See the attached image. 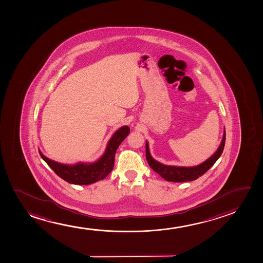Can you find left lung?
Returning a JSON list of instances; mask_svg holds the SVG:
<instances>
[{
	"label": "left lung",
	"mask_w": 263,
	"mask_h": 263,
	"mask_svg": "<svg viewBox=\"0 0 263 263\" xmlns=\"http://www.w3.org/2000/svg\"><path fill=\"white\" fill-rule=\"evenodd\" d=\"M224 143H226V129H223L222 141L219 145L217 151L210 158H208L205 161H203L197 166H179L165 165L153 159L148 148V142L146 141V159L152 170L155 171L156 173L160 175V177H162L166 181H193L204 174L217 161L220 156L222 155V151L224 148Z\"/></svg>",
	"instance_id": "1"
}]
</instances>
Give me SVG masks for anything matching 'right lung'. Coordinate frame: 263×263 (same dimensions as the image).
Here are the masks:
<instances>
[{
    "mask_svg": "<svg viewBox=\"0 0 263 263\" xmlns=\"http://www.w3.org/2000/svg\"><path fill=\"white\" fill-rule=\"evenodd\" d=\"M129 134L128 126L119 128L108 141L104 154L95 162L63 164L48 159L40 149L39 152L45 162L65 181L74 185H90L104 179L111 173L115 165V152Z\"/></svg>",
    "mask_w": 263,
    "mask_h": 263,
    "instance_id": "add662e5",
    "label": "right lung"
}]
</instances>
